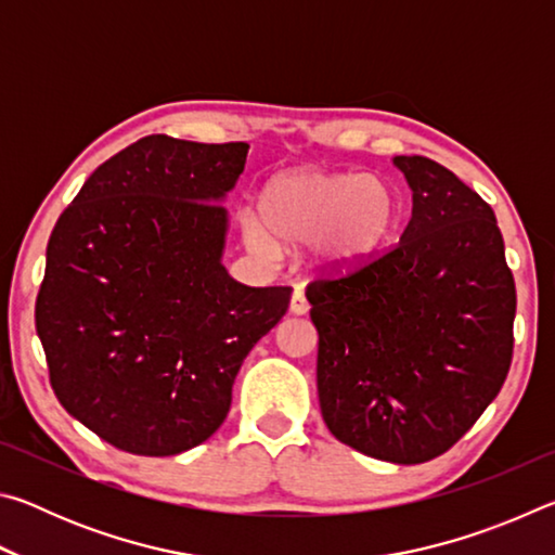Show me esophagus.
I'll list each match as a JSON object with an SVG mask.
<instances>
[{
  "instance_id": "1",
  "label": "esophagus",
  "mask_w": 555,
  "mask_h": 555,
  "mask_svg": "<svg viewBox=\"0 0 555 555\" xmlns=\"http://www.w3.org/2000/svg\"><path fill=\"white\" fill-rule=\"evenodd\" d=\"M308 300H306V296H304V291H296L294 296H291V306H288V311L294 313V315H306L308 313Z\"/></svg>"
}]
</instances>
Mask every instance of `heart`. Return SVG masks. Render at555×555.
Here are the masks:
<instances>
[{"label": "heart", "instance_id": "1", "mask_svg": "<svg viewBox=\"0 0 555 555\" xmlns=\"http://www.w3.org/2000/svg\"><path fill=\"white\" fill-rule=\"evenodd\" d=\"M261 223L244 220V242L257 255L311 244L327 274H350L382 255L399 222V198L387 178L374 173L294 168L267 183Z\"/></svg>", "mask_w": 555, "mask_h": 555}]
</instances>
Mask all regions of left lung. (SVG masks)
Returning a JSON list of instances; mask_svg holds the SVG:
<instances>
[{"label":"left lung","instance_id":"8db88e82","mask_svg":"<svg viewBox=\"0 0 555 555\" xmlns=\"http://www.w3.org/2000/svg\"><path fill=\"white\" fill-rule=\"evenodd\" d=\"M411 188L397 247L306 288L318 399L340 443L397 465L446 453L500 393L516 288L494 210L446 166L393 156Z\"/></svg>","mask_w":555,"mask_h":555}]
</instances>
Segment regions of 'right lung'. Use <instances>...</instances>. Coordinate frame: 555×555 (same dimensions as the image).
<instances>
[{
	"label": "right lung",
	"mask_w": 555,
	"mask_h": 555,
	"mask_svg": "<svg viewBox=\"0 0 555 555\" xmlns=\"http://www.w3.org/2000/svg\"><path fill=\"white\" fill-rule=\"evenodd\" d=\"M249 144L152 134L102 164L46 249L36 333L61 406L109 446L166 457L228 418L232 384L288 286L222 264L224 198Z\"/></svg>",
	"instance_id": "add662e5"
}]
</instances>
